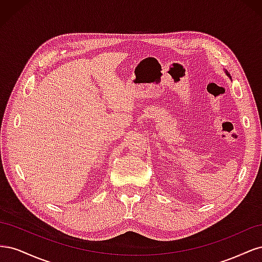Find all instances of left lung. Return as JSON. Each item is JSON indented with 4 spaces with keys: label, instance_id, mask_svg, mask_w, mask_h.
<instances>
[{
    "label": "left lung",
    "instance_id": "obj_1",
    "mask_svg": "<svg viewBox=\"0 0 262 262\" xmlns=\"http://www.w3.org/2000/svg\"><path fill=\"white\" fill-rule=\"evenodd\" d=\"M226 74H227V72H226ZM227 75H229V74H227Z\"/></svg>",
    "mask_w": 262,
    "mask_h": 262
}]
</instances>
